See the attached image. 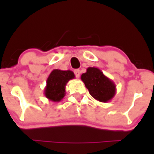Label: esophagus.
<instances>
[{"mask_svg": "<svg viewBox=\"0 0 154 154\" xmlns=\"http://www.w3.org/2000/svg\"><path fill=\"white\" fill-rule=\"evenodd\" d=\"M74 73L75 75L76 78H79L80 74H81V71H80L79 69H75V70L74 71Z\"/></svg>", "mask_w": 154, "mask_h": 154, "instance_id": "1", "label": "esophagus"}]
</instances>
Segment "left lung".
<instances>
[{
	"label": "left lung",
	"mask_w": 154,
	"mask_h": 154,
	"mask_svg": "<svg viewBox=\"0 0 154 154\" xmlns=\"http://www.w3.org/2000/svg\"><path fill=\"white\" fill-rule=\"evenodd\" d=\"M81 79L89 94L98 101L107 103L115 96L116 85L98 68H88L86 72L81 75Z\"/></svg>",
	"instance_id": "left-lung-1"
}]
</instances>
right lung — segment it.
Wrapping results in <instances>:
<instances>
[{
    "label": "right lung",
    "mask_w": 154,
    "mask_h": 154,
    "mask_svg": "<svg viewBox=\"0 0 154 154\" xmlns=\"http://www.w3.org/2000/svg\"><path fill=\"white\" fill-rule=\"evenodd\" d=\"M72 71L54 69L50 73L46 81V86L44 89L45 97L50 101L58 103L65 96V86L69 80L75 79Z\"/></svg>",
    "instance_id": "1"
}]
</instances>
